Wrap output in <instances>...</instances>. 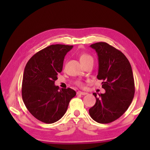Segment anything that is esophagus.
<instances>
[{
	"label": "esophagus",
	"mask_w": 150,
	"mask_h": 150,
	"mask_svg": "<svg viewBox=\"0 0 150 150\" xmlns=\"http://www.w3.org/2000/svg\"><path fill=\"white\" fill-rule=\"evenodd\" d=\"M77 95H87V93H85V92H81V91H78L77 93Z\"/></svg>",
	"instance_id": "1"
}]
</instances>
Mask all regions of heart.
<instances>
[{
	"mask_svg": "<svg viewBox=\"0 0 150 150\" xmlns=\"http://www.w3.org/2000/svg\"><path fill=\"white\" fill-rule=\"evenodd\" d=\"M79 58H80L81 62L82 63L83 65L84 64V63H85L86 62H88V61H91V60L93 61L92 56L90 55L89 54H86V53H83V54H81L80 55ZM76 84H77L78 86H80V87H83V83L81 82V81H77V82H76Z\"/></svg>",
	"mask_w": 150,
	"mask_h": 150,
	"instance_id": "obj_1",
	"label": "heart"
}]
</instances>
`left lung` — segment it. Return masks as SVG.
<instances>
[{"label":"left lung","instance_id":"8db88e82","mask_svg":"<svg viewBox=\"0 0 150 150\" xmlns=\"http://www.w3.org/2000/svg\"><path fill=\"white\" fill-rule=\"evenodd\" d=\"M97 53L98 71L97 79L103 80L102 87L106 91L99 97L96 93V103L89 109L94 120L108 124L117 120L130 105L135 93L132 69L122 52L106 42L90 45Z\"/></svg>","mask_w":150,"mask_h":150}]
</instances>
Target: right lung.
<instances>
[{"instance_id":"obj_1","label":"right lung","mask_w":150,"mask_h":150,"mask_svg":"<svg viewBox=\"0 0 150 150\" xmlns=\"http://www.w3.org/2000/svg\"><path fill=\"white\" fill-rule=\"evenodd\" d=\"M73 45H51L37 52L25 67L22 100L32 116L42 122L54 123L63 117L76 92L55 85L63 69L65 55Z\"/></svg>"}]
</instances>
